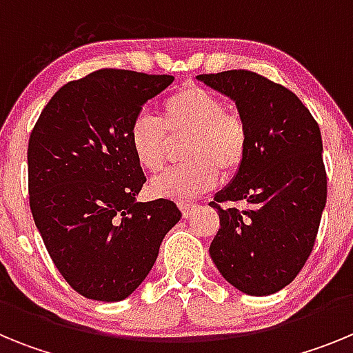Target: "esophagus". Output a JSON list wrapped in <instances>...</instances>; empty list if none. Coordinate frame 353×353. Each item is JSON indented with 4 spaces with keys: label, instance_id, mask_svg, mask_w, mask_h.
I'll return each mask as SVG.
<instances>
[{
    "label": "esophagus",
    "instance_id": "1",
    "mask_svg": "<svg viewBox=\"0 0 353 353\" xmlns=\"http://www.w3.org/2000/svg\"><path fill=\"white\" fill-rule=\"evenodd\" d=\"M180 210H182L183 217H191L196 210H198V205L194 203H180Z\"/></svg>",
    "mask_w": 353,
    "mask_h": 353
}]
</instances>
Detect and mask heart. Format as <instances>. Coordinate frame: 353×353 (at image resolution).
Masks as SVG:
<instances>
[{
  "label": "heart",
  "instance_id": "1",
  "mask_svg": "<svg viewBox=\"0 0 353 353\" xmlns=\"http://www.w3.org/2000/svg\"><path fill=\"white\" fill-rule=\"evenodd\" d=\"M187 136L182 166L152 182L155 196L191 199L212 189L219 171L232 174L242 166L249 136L242 118L228 113L217 93L185 84L161 104V121L141 113L129 129V145L143 170L159 173L164 168L170 138Z\"/></svg>",
  "mask_w": 353,
  "mask_h": 353
}]
</instances>
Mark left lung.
<instances>
[{"instance_id": "1", "label": "left lung", "mask_w": 353, "mask_h": 353, "mask_svg": "<svg viewBox=\"0 0 353 353\" xmlns=\"http://www.w3.org/2000/svg\"><path fill=\"white\" fill-rule=\"evenodd\" d=\"M196 79L235 102L249 136L242 166L210 203L221 228L208 252L236 290L272 295L297 277L313 251L327 199L320 127L295 93L256 72Z\"/></svg>"}]
</instances>
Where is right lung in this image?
Masks as SVG:
<instances>
[{
    "label": "right lung",
    "mask_w": 353,
    "mask_h": 353,
    "mask_svg": "<svg viewBox=\"0 0 353 353\" xmlns=\"http://www.w3.org/2000/svg\"><path fill=\"white\" fill-rule=\"evenodd\" d=\"M173 79L92 72L61 86L31 130V214L52 263L83 297H129L182 217L170 199L136 201L146 176L129 145L134 118Z\"/></svg>",
    "instance_id": "add662e5"
}]
</instances>
